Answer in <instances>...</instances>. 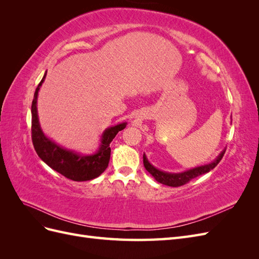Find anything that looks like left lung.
Here are the masks:
<instances>
[{
  "label": "left lung",
  "mask_w": 259,
  "mask_h": 259,
  "mask_svg": "<svg viewBox=\"0 0 259 259\" xmlns=\"http://www.w3.org/2000/svg\"><path fill=\"white\" fill-rule=\"evenodd\" d=\"M225 152H226V149H224V150L221 152V154L217 156L215 161H213L209 164H206V165H202V166L194 167L192 169H188L186 171H183V173H166V171L155 168L153 165H151V164L149 163L145 153H144V166L149 173L155 178L156 182L169 187H179L189 183L191 179L195 177L208 173L209 170H211L215 166H217V164L223 159Z\"/></svg>",
  "instance_id": "8db88e82"
}]
</instances>
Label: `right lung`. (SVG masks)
Here are the masks:
<instances>
[{
	"label": "right lung",
	"instance_id": "right-lung-1",
	"mask_svg": "<svg viewBox=\"0 0 259 259\" xmlns=\"http://www.w3.org/2000/svg\"><path fill=\"white\" fill-rule=\"evenodd\" d=\"M45 76L46 73L37 85L32 106H31V113H32V122H31L32 123L31 125V134L32 135L31 137H32L33 147L37 155L51 168L58 171L59 174L68 179L74 180V182H86V180L98 177L108 167L111 153L110 143L117 133L126 127V122L107 128L101 136V144L98 151L94 154L83 155L60 147L44 135L40 123H38L36 100L38 90L44 82Z\"/></svg>",
	"mask_w": 259,
	"mask_h": 259
}]
</instances>
